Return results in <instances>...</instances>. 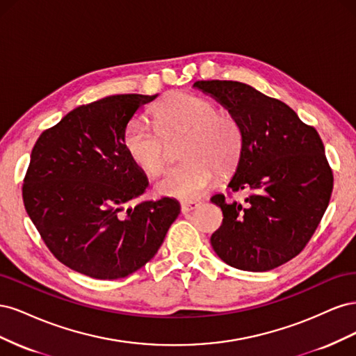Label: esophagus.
<instances>
[{
	"label": "esophagus",
	"instance_id": "1",
	"mask_svg": "<svg viewBox=\"0 0 356 356\" xmlns=\"http://www.w3.org/2000/svg\"><path fill=\"white\" fill-rule=\"evenodd\" d=\"M197 207H199V204H197V203H195V202L182 203V204H181V212L186 215V213H188V212H191V211H195Z\"/></svg>",
	"mask_w": 356,
	"mask_h": 356
}]
</instances>
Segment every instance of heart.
Returning a JSON list of instances; mask_svg holds the SVG:
<instances>
[{"label": "heart", "instance_id": "obj_1", "mask_svg": "<svg viewBox=\"0 0 356 356\" xmlns=\"http://www.w3.org/2000/svg\"><path fill=\"white\" fill-rule=\"evenodd\" d=\"M154 117L159 131L143 117L131 118L123 132V147L139 169L156 175L165 166V139L186 135L179 152L184 163L170 168L157 181L160 195L193 200L212 184L213 170L225 175L238 166L243 148L242 126L212 101L175 92L156 105Z\"/></svg>", "mask_w": 356, "mask_h": 356}]
</instances>
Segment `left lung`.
Segmentation results:
<instances>
[{
	"mask_svg": "<svg viewBox=\"0 0 356 356\" xmlns=\"http://www.w3.org/2000/svg\"><path fill=\"white\" fill-rule=\"evenodd\" d=\"M238 118L243 148L229 182L245 202L215 195L221 227L211 236L224 263L267 272L298 255L314 236L330 203L332 170L316 129L303 123L282 101L239 81H196Z\"/></svg>",
	"mask_w": 356,
	"mask_h": 356,
	"instance_id": "obj_1",
	"label": "left lung"
}]
</instances>
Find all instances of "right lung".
Listing matches in <instances>:
<instances>
[{
	"mask_svg": "<svg viewBox=\"0 0 356 356\" xmlns=\"http://www.w3.org/2000/svg\"><path fill=\"white\" fill-rule=\"evenodd\" d=\"M157 95H113L68 113L32 148L25 209L50 252L95 279L136 272L179 213L170 197L129 207L148 187L123 147L127 122Z\"/></svg>",
	"mask_w": 356,
	"mask_h": 356,
	"instance_id": "obj_1",
	"label": "right lung"
}]
</instances>
